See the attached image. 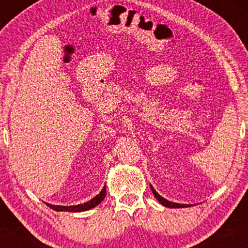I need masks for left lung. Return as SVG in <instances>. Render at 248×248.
I'll list each match as a JSON object with an SVG mask.
<instances>
[{
    "instance_id": "1",
    "label": "left lung",
    "mask_w": 248,
    "mask_h": 248,
    "mask_svg": "<svg viewBox=\"0 0 248 248\" xmlns=\"http://www.w3.org/2000/svg\"><path fill=\"white\" fill-rule=\"evenodd\" d=\"M150 187H152V191L154 193V196H155L156 199H157V201L160 202L162 205H164V206H167V207H172V209H176V207H187V206H189V205H187V204H178V203H172V202L167 201L166 198H163V197H162V196L158 195V193L155 191V189H154L152 186H150Z\"/></svg>"
}]
</instances>
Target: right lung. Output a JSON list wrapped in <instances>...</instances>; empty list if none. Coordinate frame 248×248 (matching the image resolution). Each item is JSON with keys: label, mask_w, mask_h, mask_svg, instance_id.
I'll list each match as a JSON object with an SVG mask.
<instances>
[{"label": "right lung", "mask_w": 248, "mask_h": 248, "mask_svg": "<svg viewBox=\"0 0 248 248\" xmlns=\"http://www.w3.org/2000/svg\"><path fill=\"white\" fill-rule=\"evenodd\" d=\"M105 196H106V186H104V189L101 190L99 195H96L94 198H92L91 201L86 202L84 204H78V205H72V206H62V205H52V204L46 203V205L50 209L55 210V211H69V212H81V211H87V210L93 209L98 204H100L104 201Z\"/></svg>", "instance_id": "add662e5"}]
</instances>
